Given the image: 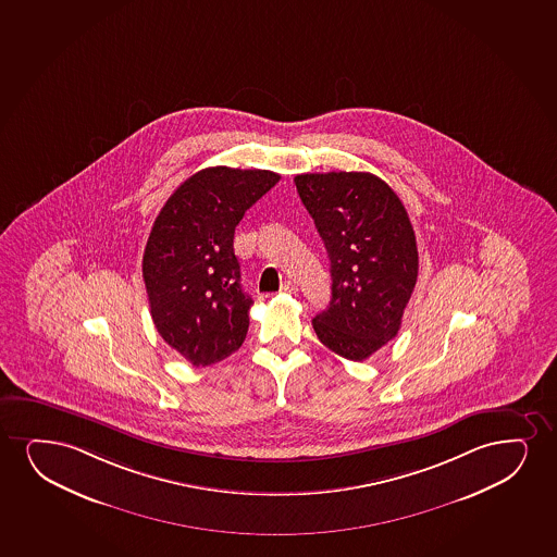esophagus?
Segmentation results:
<instances>
[{"mask_svg":"<svg viewBox=\"0 0 557 557\" xmlns=\"http://www.w3.org/2000/svg\"><path fill=\"white\" fill-rule=\"evenodd\" d=\"M282 292H286V294H296L297 284L296 282L286 281L282 284Z\"/></svg>","mask_w":557,"mask_h":557,"instance_id":"esophagus-1","label":"esophagus"}]
</instances>
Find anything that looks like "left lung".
I'll return each instance as SVG.
<instances>
[{"label": "left lung", "mask_w": 557, "mask_h": 557, "mask_svg": "<svg viewBox=\"0 0 557 557\" xmlns=\"http://www.w3.org/2000/svg\"><path fill=\"white\" fill-rule=\"evenodd\" d=\"M294 183L332 261V301L312 327L332 352L363 361L397 335L414 292L418 248L409 214L371 173H304Z\"/></svg>", "instance_id": "1"}]
</instances>
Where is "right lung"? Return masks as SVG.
I'll list each match as a JSON object with an SVG mask.
<instances>
[{
    "label": "right lung",
    "mask_w": 557,
    "mask_h": 557,
    "mask_svg": "<svg viewBox=\"0 0 557 557\" xmlns=\"http://www.w3.org/2000/svg\"><path fill=\"white\" fill-rule=\"evenodd\" d=\"M278 181L268 170L207 168L186 178L156 216L143 253L150 314L191 366L222 361L247 337L253 301L240 286L233 235Z\"/></svg>",
    "instance_id": "1"
}]
</instances>
